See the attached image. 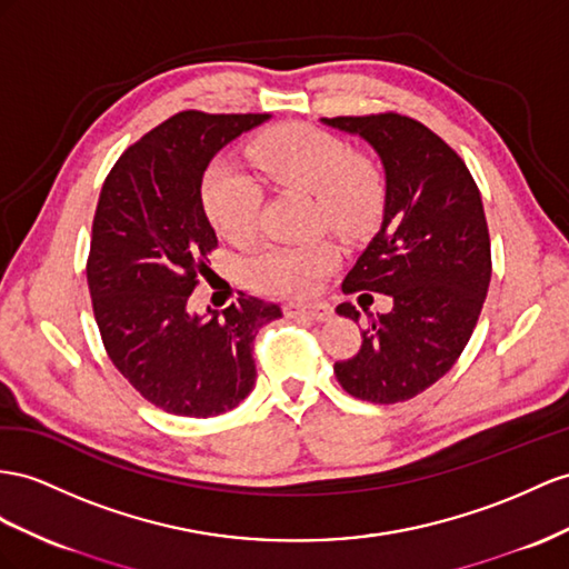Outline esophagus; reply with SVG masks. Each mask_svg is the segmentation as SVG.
<instances>
[{
	"label": "esophagus",
	"mask_w": 569,
	"mask_h": 569,
	"mask_svg": "<svg viewBox=\"0 0 569 569\" xmlns=\"http://www.w3.org/2000/svg\"><path fill=\"white\" fill-rule=\"evenodd\" d=\"M283 312L288 317H308V319H315V322H327V319H331V315H333V310L327 302H310V305L290 302V305H286Z\"/></svg>",
	"instance_id": "obj_1"
}]
</instances>
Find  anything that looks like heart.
Segmentation results:
<instances>
[{
	"label": "heart",
	"mask_w": 569,
	"mask_h": 569,
	"mask_svg": "<svg viewBox=\"0 0 569 569\" xmlns=\"http://www.w3.org/2000/svg\"><path fill=\"white\" fill-rule=\"evenodd\" d=\"M254 168L273 187L312 194V226L341 238L368 232L380 216L385 180L370 158L312 124H286L261 137L250 151ZM201 201L213 230L228 242L252 238L261 207L259 187L228 166H211ZM339 252L327 238L264 244L242 261L244 281L276 296H305L317 288Z\"/></svg>",
	"instance_id": "heart-1"
}]
</instances>
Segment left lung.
Segmentation results:
<instances>
[{
    "label": "left lung",
    "mask_w": 569,
    "mask_h": 569,
    "mask_svg": "<svg viewBox=\"0 0 569 569\" xmlns=\"http://www.w3.org/2000/svg\"><path fill=\"white\" fill-rule=\"evenodd\" d=\"M366 139L385 166L382 226L343 279V293H385L360 351L333 366L348 395L370 403L418 397L469 343L490 286V236L469 168L440 137L397 112L322 118ZM339 315L360 312L341 302Z\"/></svg>",
    "instance_id": "left-lung-1"
}]
</instances>
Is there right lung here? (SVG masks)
Segmentation results:
<instances>
[{"label": "right lung", "instance_id": "1", "mask_svg": "<svg viewBox=\"0 0 569 569\" xmlns=\"http://www.w3.org/2000/svg\"><path fill=\"white\" fill-rule=\"evenodd\" d=\"M269 114L184 110L120 156L100 189L86 279L106 351L124 380L172 416H221L250 395L257 331L281 317L242 296L226 310L189 312L216 232L201 178L226 143Z\"/></svg>", "mask_w": 569, "mask_h": 569}]
</instances>
